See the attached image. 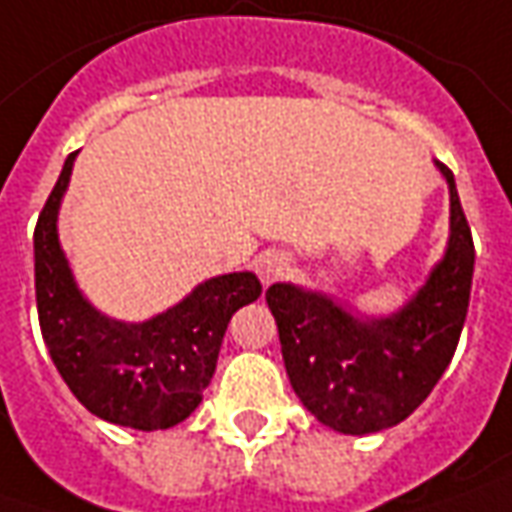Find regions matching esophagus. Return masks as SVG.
<instances>
[{
	"mask_svg": "<svg viewBox=\"0 0 512 512\" xmlns=\"http://www.w3.org/2000/svg\"><path fill=\"white\" fill-rule=\"evenodd\" d=\"M255 268H257V277L266 282V285H271V282L282 280V277L288 274L291 260H288L285 252H266V255L257 257Z\"/></svg>",
	"mask_w": 512,
	"mask_h": 512,
	"instance_id": "obj_1",
	"label": "esophagus"
}]
</instances>
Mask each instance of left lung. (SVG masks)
<instances>
[{
	"instance_id": "left-lung-1",
	"label": "left lung",
	"mask_w": 512,
	"mask_h": 512,
	"mask_svg": "<svg viewBox=\"0 0 512 512\" xmlns=\"http://www.w3.org/2000/svg\"><path fill=\"white\" fill-rule=\"evenodd\" d=\"M449 185V241L424 285L388 316H360L293 282L266 291L293 391L313 416L343 435L388 430L416 410L452 363L468 313L474 241L455 174Z\"/></svg>"
}]
</instances>
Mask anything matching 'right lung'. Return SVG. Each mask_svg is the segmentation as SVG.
Masks as SVG:
<instances>
[{"label": "right lung", "instance_id": "1", "mask_svg": "<svg viewBox=\"0 0 512 512\" xmlns=\"http://www.w3.org/2000/svg\"><path fill=\"white\" fill-rule=\"evenodd\" d=\"M74 160L77 152L66 157L32 238L46 349L94 416L132 430H169L199 407L232 313L255 302L263 285L252 271H232L199 282L177 305L146 321L102 313L80 291L57 235Z\"/></svg>", "mask_w": 512, "mask_h": 512}]
</instances>
